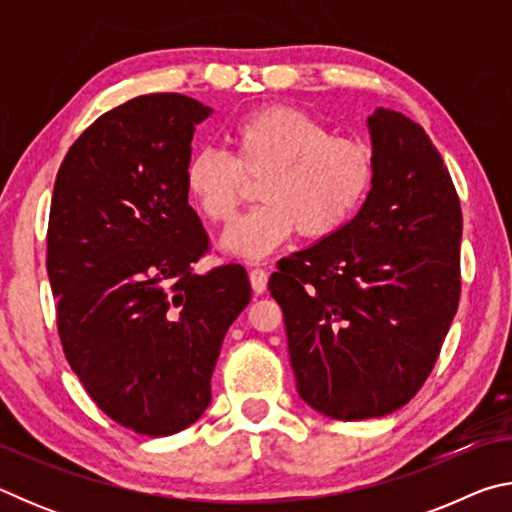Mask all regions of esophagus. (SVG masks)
<instances>
[{
	"mask_svg": "<svg viewBox=\"0 0 512 512\" xmlns=\"http://www.w3.org/2000/svg\"><path fill=\"white\" fill-rule=\"evenodd\" d=\"M250 284H253V291L257 296H262L268 284V273L264 268H250Z\"/></svg>",
	"mask_w": 512,
	"mask_h": 512,
	"instance_id": "34e87169",
	"label": "esophagus"
}]
</instances>
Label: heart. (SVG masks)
<instances>
[{"label": "heart", "instance_id": "heart-1", "mask_svg": "<svg viewBox=\"0 0 512 512\" xmlns=\"http://www.w3.org/2000/svg\"><path fill=\"white\" fill-rule=\"evenodd\" d=\"M235 160L214 149L187 162L189 194L212 221L232 223L259 180V203L223 239L225 250L264 257L293 230L323 237L350 219L372 178L361 144L332 140L327 128L296 108L275 106L246 117L232 133Z\"/></svg>", "mask_w": 512, "mask_h": 512}]
</instances>
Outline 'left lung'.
I'll list each match as a JSON object with an SVG mask.
<instances>
[{"instance_id":"8db88e82","label":"left lung","mask_w":512,"mask_h":512,"mask_svg":"<svg viewBox=\"0 0 512 512\" xmlns=\"http://www.w3.org/2000/svg\"><path fill=\"white\" fill-rule=\"evenodd\" d=\"M368 131L366 203L268 280L300 397L345 422L381 418L420 391L461 296L463 216L443 158L402 112L377 108Z\"/></svg>"}]
</instances>
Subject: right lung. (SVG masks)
<instances>
[{"label": "right lung", "instance_id": "right-lung-1", "mask_svg": "<svg viewBox=\"0 0 512 512\" xmlns=\"http://www.w3.org/2000/svg\"><path fill=\"white\" fill-rule=\"evenodd\" d=\"M210 115L185 94L126 101L72 144L51 198L47 273L65 357L103 413L151 438L201 418L225 332L250 302L241 264L194 273L207 232L185 169Z\"/></svg>", "mask_w": 512, "mask_h": 512}]
</instances>
